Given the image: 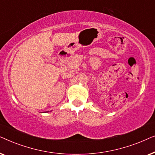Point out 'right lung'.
<instances>
[{
	"label": "right lung",
	"mask_w": 155,
	"mask_h": 155,
	"mask_svg": "<svg viewBox=\"0 0 155 155\" xmlns=\"http://www.w3.org/2000/svg\"><path fill=\"white\" fill-rule=\"evenodd\" d=\"M46 112H48V111H46Z\"/></svg>",
	"instance_id": "1"
}]
</instances>
